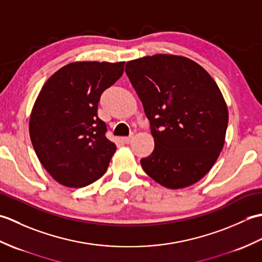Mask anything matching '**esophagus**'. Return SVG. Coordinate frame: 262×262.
<instances>
[{
    "label": "esophagus",
    "instance_id": "esophagus-1",
    "mask_svg": "<svg viewBox=\"0 0 262 262\" xmlns=\"http://www.w3.org/2000/svg\"><path fill=\"white\" fill-rule=\"evenodd\" d=\"M133 137L132 135L130 136H126V137H122V141H124V143H126V144H129L132 141H133Z\"/></svg>",
    "mask_w": 262,
    "mask_h": 262
}]
</instances>
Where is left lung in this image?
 Segmentation results:
<instances>
[{"label":"left lung","mask_w":262,"mask_h":262,"mask_svg":"<svg viewBox=\"0 0 262 262\" xmlns=\"http://www.w3.org/2000/svg\"><path fill=\"white\" fill-rule=\"evenodd\" d=\"M126 74L149 120L154 151L142 168L160 185L199 181L224 146L229 111L216 82L193 60L154 55L126 63Z\"/></svg>","instance_id":"obj_1"}]
</instances>
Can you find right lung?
Wrapping results in <instances>:
<instances>
[{
	"instance_id": "1",
	"label": "right lung",
	"mask_w": 262,
	"mask_h": 262,
	"mask_svg": "<svg viewBox=\"0 0 262 262\" xmlns=\"http://www.w3.org/2000/svg\"><path fill=\"white\" fill-rule=\"evenodd\" d=\"M124 62H76L54 73L31 111L29 133L43 168L60 185L82 188L107 171L116 151L98 103L124 73Z\"/></svg>"
}]
</instances>
